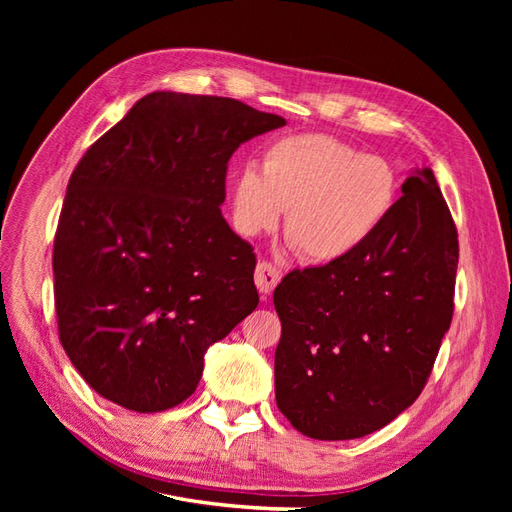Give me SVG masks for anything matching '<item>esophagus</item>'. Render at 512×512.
<instances>
[{
	"label": "esophagus",
	"mask_w": 512,
	"mask_h": 512,
	"mask_svg": "<svg viewBox=\"0 0 512 512\" xmlns=\"http://www.w3.org/2000/svg\"><path fill=\"white\" fill-rule=\"evenodd\" d=\"M254 280H256V286L258 290L265 294H271L275 290V286L280 284L282 280V271L277 269L273 262H267V260H260L258 267H256V273H254Z\"/></svg>",
	"instance_id": "esophagus-1"
}]
</instances>
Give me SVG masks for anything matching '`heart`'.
<instances>
[{
    "label": "heart",
    "mask_w": 512,
    "mask_h": 512,
    "mask_svg": "<svg viewBox=\"0 0 512 512\" xmlns=\"http://www.w3.org/2000/svg\"><path fill=\"white\" fill-rule=\"evenodd\" d=\"M397 200L391 162L318 132L277 138L262 153L260 170L243 166L230 188L232 220L243 235L273 230L288 211L290 250L320 265L359 252L391 218Z\"/></svg>",
    "instance_id": "obj_1"
}]
</instances>
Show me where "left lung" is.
Wrapping results in <instances>:
<instances>
[{"label":"left lung","instance_id":"obj_1","mask_svg":"<svg viewBox=\"0 0 512 512\" xmlns=\"http://www.w3.org/2000/svg\"><path fill=\"white\" fill-rule=\"evenodd\" d=\"M401 192L359 252L290 271L273 292L277 408L307 438L354 440L389 425L425 389L451 327L453 215L431 168H416Z\"/></svg>","mask_w":512,"mask_h":512}]
</instances>
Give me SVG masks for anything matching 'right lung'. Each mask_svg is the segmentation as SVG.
<instances>
[{"label": "right lung", "mask_w": 512, "mask_h": 512, "mask_svg": "<svg viewBox=\"0 0 512 512\" xmlns=\"http://www.w3.org/2000/svg\"><path fill=\"white\" fill-rule=\"evenodd\" d=\"M286 126L232 98L153 91L87 149L53 245L61 346L104 399L162 412L258 305L254 247L220 205L228 160Z\"/></svg>", "instance_id": "add662e5"}]
</instances>
